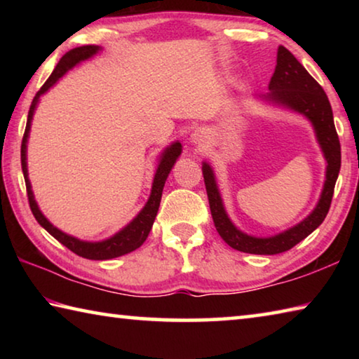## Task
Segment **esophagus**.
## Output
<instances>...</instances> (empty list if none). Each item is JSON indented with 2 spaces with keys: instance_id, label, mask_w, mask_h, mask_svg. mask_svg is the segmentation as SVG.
I'll return each mask as SVG.
<instances>
[{
  "instance_id": "obj_1",
  "label": "esophagus",
  "mask_w": 359,
  "mask_h": 359,
  "mask_svg": "<svg viewBox=\"0 0 359 359\" xmlns=\"http://www.w3.org/2000/svg\"><path fill=\"white\" fill-rule=\"evenodd\" d=\"M205 139H208V135H205V133L201 131V130L194 131L193 135H191V141L194 144H198V145H204L205 144Z\"/></svg>"
}]
</instances>
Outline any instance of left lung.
Segmentation results:
<instances>
[{
    "label": "left lung",
    "mask_w": 359,
    "mask_h": 359,
    "mask_svg": "<svg viewBox=\"0 0 359 359\" xmlns=\"http://www.w3.org/2000/svg\"><path fill=\"white\" fill-rule=\"evenodd\" d=\"M261 100L302 114L312 123L315 136H317L326 160V180L317 208L301 223L283 233L271 236V238H255V236L242 233L229 220L220 191H218L214 171L208 163H203V175L205 190H208L210 214L222 239L234 250L244 253L277 255L299 244L326 218L332 201L334 185H336L340 171V142L336 126H334L332 109L325 90L297 62L293 53L283 46L278 47L277 50V65L269 82V93L261 96Z\"/></svg>",
    "instance_id": "1"
}]
</instances>
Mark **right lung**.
<instances>
[{"label":"right lung","instance_id":"right-lung-1","mask_svg":"<svg viewBox=\"0 0 359 359\" xmlns=\"http://www.w3.org/2000/svg\"><path fill=\"white\" fill-rule=\"evenodd\" d=\"M100 50H101L100 46H82V47L72 48V50H69L68 53H65L62 60L58 62V65L55 66V69H53L50 77H48L46 83L42 85L39 92L36 93L32 106H29L27 128H25V135H23V139H22V149H20L22 171H23V177H25L28 203L34 218L48 234H52L58 242H62L65 247H68L71 252H74L76 255H79V257L87 258V259H112V258L121 257V255H126L133 250H136V248H139L144 244L151 229V224L155 222L158 208H160L163 187H165V182L168 179L169 172H171L174 163L177 161V158L182 154V144L179 141L172 142L169 147L165 149V151H163L160 156V163H158L149 201L145 203L142 210L139 212V214L133 218V220L126 224L123 229H120L117 234H114L112 238L100 241V242L81 241L63 233V231H60L44 217V214L39 210L38 204L34 201V194L32 190V184H29V179H28V166H27V142H28V135H29V128H32V120L36 111V106H38L41 95H44L52 85H55L60 77H63L66 72L74 68L76 65L92 58Z\"/></svg>","mask_w":359,"mask_h":359}]
</instances>
